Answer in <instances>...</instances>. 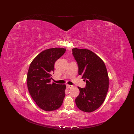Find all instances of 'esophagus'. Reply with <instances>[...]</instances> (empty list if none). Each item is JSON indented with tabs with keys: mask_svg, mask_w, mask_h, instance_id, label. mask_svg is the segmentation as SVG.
<instances>
[{
	"mask_svg": "<svg viewBox=\"0 0 134 134\" xmlns=\"http://www.w3.org/2000/svg\"><path fill=\"white\" fill-rule=\"evenodd\" d=\"M66 87H67V88H71L72 87V86L70 85H66Z\"/></svg>",
	"mask_w": 134,
	"mask_h": 134,
	"instance_id": "1",
	"label": "esophagus"
}]
</instances>
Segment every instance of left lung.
<instances>
[{"instance_id": "8db88e82", "label": "left lung", "mask_w": 134, "mask_h": 134, "mask_svg": "<svg viewBox=\"0 0 134 134\" xmlns=\"http://www.w3.org/2000/svg\"><path fill=\"white\" fill-rule=\"evenodd\" d=\"M78 65V74L85 79V88L78 87L79 95L75 99L80 110L91 112L99 108L106 98L109 78L104 61L94 53L86 49H72Z\"/></svg>"}]
</instances>
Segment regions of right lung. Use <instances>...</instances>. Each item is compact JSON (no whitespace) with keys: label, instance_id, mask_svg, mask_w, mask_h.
Returning <instances> with one entry per match:
<instances>
[{"label":"right lung","instance_id":"obj_1","mask_svg":"<svg viewBox=\"0 0 134 134\" xmlns=\"http://www.w3.org/2000/svg\"><path fill=\"white\" fill-rule=\"evenodd\" d=\"M66 52L65 48L46 49L32 60L27 74L29 92L37 106L46 111L58 109L65 97L66 85L51 84L56 61Z\"/></svg>","mask_w":134,"mask_h":134}]
</instances>
